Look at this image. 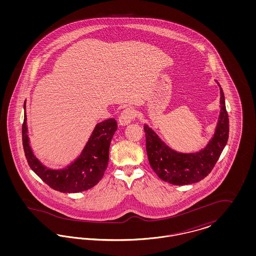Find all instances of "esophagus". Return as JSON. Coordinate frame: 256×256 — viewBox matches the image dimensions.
Here are the masks:
<instances>
[{
  "label": "esophagus",
  "instance_id": "obj_1",
  "mask_svg": "<svg viewBox=\"0 0 256 256\" xmlns=\"http://www.w3.org/2000/svg\"><path fill=\"white\" fill-rule=\"evenodd\" d=\"M136 113L132 108H126L122 110L119 117V124L121 126H128L130 122H132L135 119Z\"/></svg>",
  "mask_w": 256,
  "mask_h": 256
}]
</instances>
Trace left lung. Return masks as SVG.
<instances>
[{
	"label": "left lung",
	"mask_w": 256,
	"mask_h": 256,
	"mask_svg": "<svg viewBox=\"0 0 256 256\" xmlns=\"http://www.w3.org/2000/svg\"><path fill=\"white\" fill-rule=\"evenodd\" d=\"M220 115L213 137L206 146L196 152H178L163 142L145 124L146 150L150 167L159 178L174 185H187L204 180L214 168L228 143L230 132L228 115L224 96L219 82Z\"/></svg>",
	"instance_id": "8db88e82"
}]
</instances>
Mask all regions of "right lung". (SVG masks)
Masks as SVG:
<instances>
[{
    "label": "right lung",
    "mask_w": 256,
    "mask_h": 256,
    "mask_svg": "<svg viewBox=\"0 0 256 256\" xmlns=\"http://www.w3.org/2000/svg\"><path fill=\"white\" fill-rule=\"evenodd\" d=\"M117 130L115 119L98 122L80 154L62 169H50L40 162L30 144L26 100L22 128L24 156L30 169L50 188L62 193H78L94 187L108 168L111 139Z\"/></svg>",
    "instance_id": "right-lung-1"
}]
</instances>
